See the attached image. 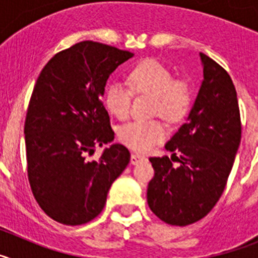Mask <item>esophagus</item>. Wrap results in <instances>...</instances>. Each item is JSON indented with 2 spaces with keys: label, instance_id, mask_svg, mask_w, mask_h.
<instances>
[{
  "label": "esophagus",
  "instance_id": "esophagus-1",
  "mask_svg": "<svg viewBox=\"0 0 258 258\" xmlns=\"http://www.w3.org/2000/svg\"><path fill=\"white\" fill-rule=\"evenodd\" d=\"M142 161H147V157L142 156V155H138V154L132 155L131 164H133V165H137V164L142 163Z\"/></svg>",
  "mask_w": 258,
  "mask_h": 258
}]
</instances>
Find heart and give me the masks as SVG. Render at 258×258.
Masks as SVG:
<instances>
[{
  "label": "heart",
  "instance_id": "1",
  "mask_svg": "<svg viewBox=\"0 0 258 258\" xmlns=\"http://www.w3.org/2000/svg\"><path fill=\"white\" fill-rule=\"evenodd\" d=\"M127 84L112 81L104 90V104L117 118L127 117L133 93L151 95V112L170 122H177L187 113L192 90L187 80L174 79L170 68L155 59H146L127 74ZM168 129L160 118L132 120L118 129V140L137 151H147L165 140Z\"/></svg>",
  "mask_w": 258,
  "mask_h": 258
}]
</instances>
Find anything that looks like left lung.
Segmentation results:
<instances>
[{"instance_id": "1", "label": "left lung", "mask_w": 258, "mask_h": 258, "mask_svg": "<svg viewBox=\"0 0 258 258\" xmlns=\"http://www.w3.org/2000/svg\"><path fill=\"white\" fill-rule=\"evenodd\" d=\"M203 80L184 122L165 145L168 156H151L155 175L147 203L157 217L174 226L198 222L222 195L240 145L241 121L235 86L226 70L200 52ZM178 161V167L171 160Z\"/></svg>"}]
</instances>
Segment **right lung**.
<instances>
[{"mask_svg": "<svg viewBox=\"0 0 258 258\" xmlns=\"http://www.w3.org/2000/svg\"><path fill=\"white\" fill-rule=\"evenodd\" d=\"M133 54L83 41L46 63L27 109V174L41 209L56 222L77 226L104 208L112 182L124 172L131 152L122 145L88 160L97 146L113 140L102 102L107 79Z\"/></svg>", "mask_w": 258, "mask_h": 258, "instance_id": "right-lung-1", "label": "right lung"}]
</instances>
